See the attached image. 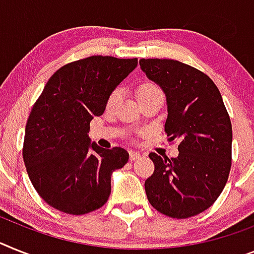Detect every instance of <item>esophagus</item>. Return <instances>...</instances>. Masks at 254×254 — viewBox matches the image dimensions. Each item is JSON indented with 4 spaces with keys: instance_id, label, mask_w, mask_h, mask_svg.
Masks as SVG:
<instances>
[{
    "instance_id": "1",
    "label": "esophagus",
    "mask_w": 254,
    "mask_h": 254,
    "mask_svg": "<svg viewBox=\"0 0 254 254\" xmlns=\"http://www.w3.org/2000/svg\"><path fill=\"white\" fill-rule=\"evenodd\" d=\"M129 157H130L131 161H134V160L139 159L140 153L137 152V151H130V152H129Z\"/></svg>"
}]
</instances>
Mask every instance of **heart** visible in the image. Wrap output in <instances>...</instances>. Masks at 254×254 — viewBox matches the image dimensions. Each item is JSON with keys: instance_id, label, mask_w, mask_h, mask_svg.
Instances as JSON below:
<instances>
[{"instance_id": "heart-1", "label": "heart", "mask_w": 254, "mask_h": 254, "mask_svg": "<svg viewBox=\"0 0 254 254\" xmlns=\"http://www.w3.org/2000/svg\"><path fill=\"white\" fill-rule=\"evenodd\" d=\"M157 95H161L163 97V91L157 86L155 82H151V81H146L143 84H140L138 87V101L139 99H143V98H150V97H157ZM121 98V90L120 89H115L110 95H108L107 99V108H112L117 102L120 101Z\"/></svg>"}]
</instances>
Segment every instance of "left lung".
Instances as JSON below:
<instances>
[{
	"label": "left lung",
	"instance_id": "8db88e82",
	"mask_svg": "<svg viewBox=\"0 0 254 254\" xmlns=\"http://www.w3.org/2000/svg\"><path fill=\"white\" fill-rule=\"evenodd\" d=\"M147 77L167 97L168 140L178 156H148L155 170L144 182L151 205L172 218L206 210L225 189L231 169L232 127L222 95L209 76L173 59H140Z\"/></svg>",
	"mask_w": 254,
	"mask_h": 254
}]
</instances>
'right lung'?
<instances>
[{
	"label": "right lung",
	"mask_w": 254,
	"mask_h": 254,
	"mask_svg": "<svg viewBox=\"0 0 254 254\" xmlns=\"http://www.w3.org/2000/svg\"><path fill=\"white\" fill-rule=\"evenodd\" d=\"M138 59L93 55L63 65L45 85L25 125L23 159L32 185L50 206L86 214L107 203L112 172L129 153L91 143L90 121Z\"/></svg>",
	"instance_id": "1"
}]
</instances>
